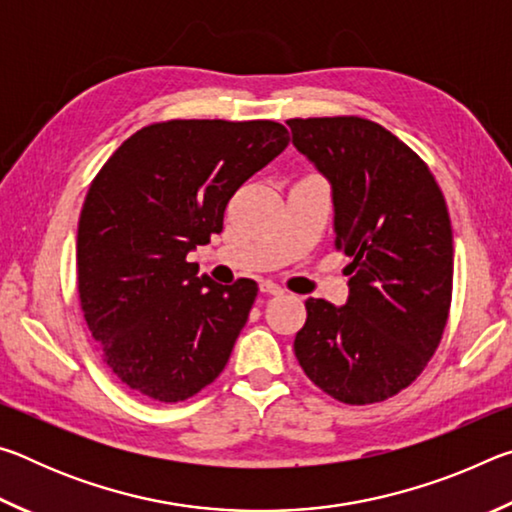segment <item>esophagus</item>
Segmentation results:
<instances>
[{
	"instance_id": "esophagus-1",
	"label": "esophagus",
	"mask_w": 512,
	"mask_h": 512,
	"mask_svg": "<svg viewBox=\"0 0 512 512\" xmlns=\"http://www.w3.org/2000/svg\"><path fill=\"white\" fill-rule=\"evenodd\" d=\"M259 289H262V293H266V296H282V293H284V289L280 287V284L268 282V280L259 284Z\"/></svg>"
}]
</instances>
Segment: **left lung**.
I'll return each instance as SVG.
<instances>
[{
  "instance_id": "obj_1",
  "label": "left lung",
  "mask_w": 512,
  "mask_h": 512,
  "mask_svg": "<svg viewBox=\"0 0 512 512\" xmlns=\"http://www.w3.org/2000/svg\"><path fill=\"white\" fill-rule=\"evenodd\" d=\"M293 144L332 183L334 246L350 257L343 307L305 302L293 352L314 384L352 406L384 402L427 368L452 307L445 196L418 153L375 121H287Z\"/></svg>"
}]
</instances>
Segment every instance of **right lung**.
Wrapping results in <instances>:
<instances>
[{"instance_id":"obj_1","label":"right lung","mask_w":512,"mask_h":512,"mask_svg":"<svg viewBox=\"0 0 512 512\" xmlns=\"http://www.w3.org/2000/svg\"><path fill=\"white\" fill-rule=\"evenodd\" d=\"M289 140L271 119L155 121L94 176L76 284L103 363L131 391L185 402L221 375L259 287L198 277L187 255L219 235L230 198Z\"/></svg>"}]
</instances>
